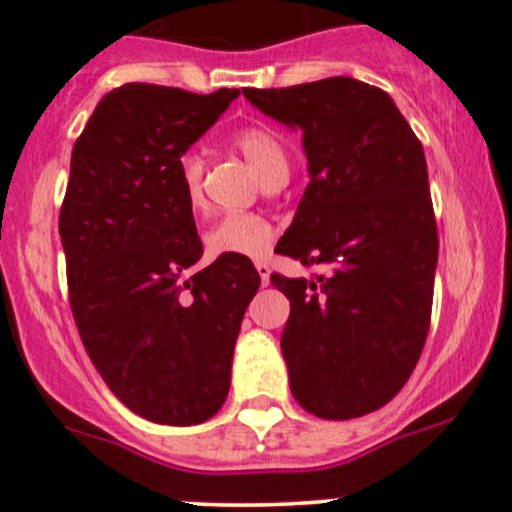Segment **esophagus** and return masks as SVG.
Segmentation results:
<instances>
[{
    "instance_id": "esophagus-1",
    "label": "esophagus",
    "mask_w": 512,
    "mask_h": 512,
    "mask_svg": "<svg viewBox=\"0 0 512 512\" xmlns=\"http://www.w3.org/2000/svg\"><path fill=\"white\" fill-rule=\"evenodd\" d=\"M256 271L261 276V285H268V278H271V266L266 261H256Z\"/></svg>"
}]
</instances>
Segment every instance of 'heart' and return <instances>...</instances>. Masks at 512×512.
Segmentation results:
<instances>
[{
	"instance_id": "heart-1",
	"label": "heart",
	"mask_w": 512,
	"mask_h": 512,
	"mask_svg": "<svg viewBox=\"0 0 512 512\" xmlns=\"http://www.w3.org/2000/svg\"><path fill=\"white\" fill-rule=\"evenodd\" d=\"M234 146L246 156V161L261 175L263 183L288 178V146L273 126L251 124L234 134ZM178 175L183 197L192 212L202 210V178H205V158L200 153L188 151L180 156ZM276 229L258 214L236 212L219 219L205 234V251L210 258L219 256H244L261 258L268 254Z\"/></svg>"
}]
</instances>
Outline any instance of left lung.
I'll return each mask as SVG.
<instances>
[{
    "instance_id": "1",
    "label": "left lung",
    "mask_w": 512,
    "mask_h": 512,
    "mask_svg": "<svg viewBox=\"0 0 512 512\" xmlns=\"http://www.w3.org/2000/svg\"><path fill=\"white\" fill-rule=\"evenodd\" d=\"M244 97L300 126L310 170L278 246L322 273L271 276L290 300V390L322 420L368 415L408 383L430 329L439 239L425 151L388 92L354 78Z\"/></svg>"
}]
</instances>
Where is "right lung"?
I'll use <instances>...</instances> for the list:
<instances>
[{"label": "right lung", "mask_w": 512, "mask_h": 512, "mask_svg": "<svg viewBox=\"0 0 512 512\" xmlns=\"http://www.w3.org/2000/svg\"><path fill=\"white\" fill-rule=\"evenodd\" d=\"M239 90L129 82L97 104L73 146L60 241L75 324L109 390L158 425L222 408L234 344L261 278L244 256L202 258L178 161Z\"/></svg>", "instance_id": "obj_1"}]
</instances>
